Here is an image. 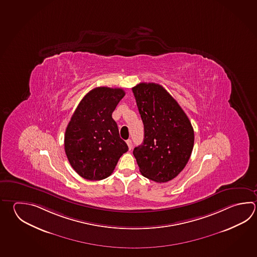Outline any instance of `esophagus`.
<instances>
[{"label":"esophagus","mask_w":257,"mask_h":257,"mask_svg":"<svg viewBox=\"0 0 257 257\" xmlns=\"http://www.w3.org/2000/svg\"><path fill=\"white\" fill-rule=\"evenodd\" d=\"M126 144H127V146H128V148H129V150H131L132 146H133V143H132V140H130V139H128V140L126 141Z\"/></svg>","instance_id":"1"}]
</instances>
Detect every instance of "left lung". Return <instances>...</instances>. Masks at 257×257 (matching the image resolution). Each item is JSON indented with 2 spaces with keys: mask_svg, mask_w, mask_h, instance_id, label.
I'll list each match as a JSON object with an SVG mask.
<instances>
[{
  "mask_svg": "<svg viewBox=\"0 0 257 257\" xmlns=\"http://www.w3.org/2000/svg\"><path fill=\"white\" fill-rule=\"evenodd\" d=\"M145 127L143 144L134 149L141 174L157 183L174 179L188 163L194 133L189 118L160 84L133 87Z\"/></svg>",
  "mask_w": 257,
  "mask_h": 257,
  "instance_id": "1",
  "label": "left lung"
}]
</instances>
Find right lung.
<instances>
[{
  "mask_svg": "<svg viewBox=\"0 0 257 257\" xmlns=\"http://www.w3.org/2000/svg\"><path fill=\"white\" fill-rule=\"evenodd\" d=\"M124 95L121 88H94L82 98L68 123L65 154L73 170L84 179H105L128 151L111 117Z\"/></svg>",
  "mask_w": 257,
  "mask_h": 257,
  "instance_id": "1",
  "label": "right lung"
}]
</instances>
